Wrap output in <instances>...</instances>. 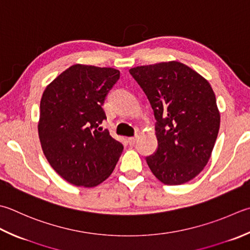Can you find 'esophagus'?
I'll return each instance as SVG.
<instances>
[{"instance_id": "1", "label": "esophagus", "mask_w": 250, "mask_h": 250, "mask_svg": "<svg viewBox=\"0 0 250 250\" xmlns=\"http://www.w3.org/2000/svg\"><path fill=\"white\" fill-rule=\"evenodd\" d=\"M136 141H138V136H132V138H129V139H128V143H129L131 146H133V145L136 143Z\"/></svg>"}]
</instances>
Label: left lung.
Here are the masks:
<instances>
[{
	"label": "left lung",
	"mask_w": 250,
	"mask_h": 250,
	"mask_svg": "<svg viewBox=\"0 0 250 250\" xmlns=\"http://www.w3.org/2000/svg\"><path fill=\"white\" fill-rule=\"evenodd\" d=\"M154 110L158 148L146 158L160 182L180 185L208 164L220 128V111L210 83L175 61L129 70Z\"/></svg>",
	"instance_id": "1"
}]
</instances>
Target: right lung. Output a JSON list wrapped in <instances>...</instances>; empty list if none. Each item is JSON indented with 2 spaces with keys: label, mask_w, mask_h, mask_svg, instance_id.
<instances>
[{
  "label": "right lung",
  "mask_w": 250,
  "mask_h": 250,
  "mask_svg": "<svg viewBox=\"0 0 250 250\" xmlns=\"http://www.w3.org/2000/svg\"><path fill=\"white\" fill-rule=\"evenodd\" d=\"M115 68L76 63L43 92L38 131L51 167L76 187L94 188L114 171L124 146L101 124L105 97L118 81Z\"/></svg>",
  "instance_id": "obj_1"
}]
</instances>
